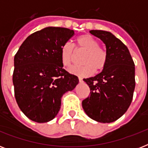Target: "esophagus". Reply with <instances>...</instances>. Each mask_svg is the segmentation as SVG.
Here are the masks:
<instances>
[{"mask_svg": "<svg viewBox=\"0 0 148 148\" xmlns=\"http://www.w3.org/2000/svg\"><path fill=\"white\" fill-rule=\"evenodd\" d=\"M78 80H79V82H80V83H82V82H84L83 79L81 78V77H78Z\"/></svg>", "mask_w": 148, "mask_h": 148, "instance_id": "34e87169", "label": "esophagus"}]
</instances>
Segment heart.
<instances>
[{
	"label": "heart",
	"mask_w": 148,
	"mask_h": 148,
	"mask_svg": "<svg viewBox=\"0 0 148 148\" xmlns=\"http://www.w3.org/2000/svg\"><path fill=\"white\" fill-rule=\"evenodd\" d=\"M75 44V49L85 51L81 60L84 65L72 67L69 69L70 73L81 77H88L92 75L95 71L100 72L104 68L108 61V53L103 48L99 47L98 40L90 34H83L77 38ZM74 57L73 45L69 43L64 44L60 49V60L63 66L70 67Z\"/></svg>",
	"instance_id": "b5f03b06"
}]
</instances>
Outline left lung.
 Wrapping results in <instances>:
<instances>
[{"mask_svg": "<svg viewBox=\"0 0 148 148\" xmlns=\"http://www.w3.org/2000/svg\"><path fill=\"white\" fill-rule=\"evenodd\" d=\"M90 33L104 43L108 61L100 74L84 79L90 92L82 101V107L91 119L110 123L131 105L135 88L134 63L127 47L110 32L91 30Z\"/></svg>", "mask_w": 148, "mask_h": 148, "instance_id": "8db88e82", "label": "left lung"}]
</instances>
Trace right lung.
<instances>
[{"mask_svg":"<svg viewBox=\"0 0 148 148\" xmlns=\"http://www.w3.org/2000/svg\"><path fill=\"white\" fill-rule=\"evenodd\" d=\"M74 34L68 28L45 27L28 36L15 54V99L33 121L53 120L60 110L63 95L78 84V77L65 71L60 60L61 47Z\"/></svg>","mask_w":148,"mask_h":148,"instance_id":"right-lung-1","label":"right lung"}]
</instances>
